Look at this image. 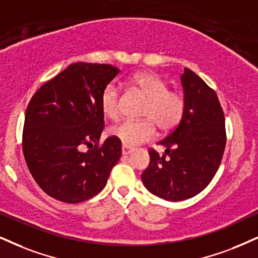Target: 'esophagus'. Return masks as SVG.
<instances>
[{"label":"esophagus","mask_w":258,"mask_h":258,"mask_svg":"<svg viewBox=\"0 0 258 258\" xmlns=\"http://www.w3.org/2000/svg\"><path fill=\"white\" fill-rule=\"evenodd\" d=\"M133 152V148H130V147H128V146H122V154L123 155H128V154H130Z\"/></svg>","instance_id":"esophagus-1"}]
</instances>
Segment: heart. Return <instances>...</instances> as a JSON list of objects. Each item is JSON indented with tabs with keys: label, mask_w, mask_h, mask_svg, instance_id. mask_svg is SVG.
<instances>
[{
	"label": "heart",
	"mask_w": 258,
	"mask_h": 258,
	"mask_svg": "<svg viewBox=\"0 0 258 258\" xmlns=\"http://www.w3.org/2000/svg\"><path fill=\"white\" fill-rule=\"evenodd\" d=\"M132 84L147 98L142 107L141 120H124L111 128V135L124 146L134 147L154 138L155 125L161 132H171L179 125L186 111V99L179 91L168 90L167 82L149 72H140L132 78ZM100 106L104 116L117 120L120 114L119 90L109 84L101 92Z\"/></svg>",
	"instance_id": "b5f03b06"
}]
</instances>
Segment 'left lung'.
Returning a JSON list of instances; mask_svg holds the SVG:
<instances>
[{"label": "left lung", "mask_w": 258, "mask_h": 258, "mask_svg": "<svg viewBox=\"0 0 258 258\" xmlns=\"http://www.w3.org/2000/svg\"><path fill=\"white\" fill-rule=\"evenodd\" d=\"M186 111L182 122L158 144L163 154L149 148V165L142 182L153 195L183 201L201 192L220 166L225 146L224 111L213 88L189 68L182 75Z\"/></svg>", "instance_id": "8db88e82"}]
</instances>
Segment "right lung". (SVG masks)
Instances as JSON below:
<instances>
[{
	"label": "right lung",
	"instance_id": "1",
	"mask_svg": "<svg viewBox=\"0 0 258 258\" xmlns=\"http://www.w3.org/2000/svg\"><path fill=\"white\" fill-rule=\"evenodd\" d=\"M118 73L110 64L73 63L32 95L22 152L32 177L52 199L74 205L106 185L122 146L114 136L100 142V97Z\"/></svg>",
	"mask_w": 258,
	"mask_h": 258
}]
</instances>
